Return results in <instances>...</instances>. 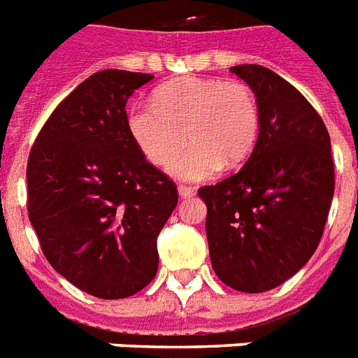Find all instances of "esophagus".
I'll return each instance as SVG.
<instances>
[{"mask_svg":"<svg viewBox=\"0 0 358 358\" xmlns=\"http://www.w3.org/2000/svg\"><path fill=\"white\" fill-rule=\"evenodd\" d=\"M178 193H180V196H182V199H189V196L195 195V189H193L191 185L182 184V185H178Z\"/></svg>","mask_w":358,"mask_h":358,"instance_id":"34e87169","label":"esophagus"}]
</instances>
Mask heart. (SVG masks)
Listing matches in <instances>:
<instances>
[{
  "mask_svg": "<svg viewBox=\"0 0 358 358\" xmlns=\"http://www.w3.org/2000/svg\"><path fill=\"white\" fill-rule=\"evenodd\" d=\"M128 129L156 167H169L189 140L190 150L171 171L178 178L202 180L221 165L238 167L249 157L260 131V109L243 81L185 76L157 87L154 103H135Z\"/></svg>",
  "mask_w": 358,
  "mask_h": 358,
  "instance_id": "heart-1",
  "label": "heart"
}]
</instances>
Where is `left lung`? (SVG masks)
<instances>
[{
  "label": "left lung",
  "mask_w": 358,
  "mask_h": 358,
  "mask_svg": "<svg viewBox=\"0 0 358 358\" xmlns=\"http://www.w3.org/2000/svg\"><path fill=\"white\" fill-rule=\"evenodd\" d=\"M230 72L255 91L260 134L243 167L199 195L215 275L260 294L295 275L320 245L334 193L331 137L312 103L273 70Z\"/></svg>",
  "instance_id": "obj_1"
}]
</instances>
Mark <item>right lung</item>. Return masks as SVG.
Returning a JSON list of instances; mask_svg holds the SVG:
<instances>
[{
  "instance_id": "obj_1",
  "label": "right lung",
  "mask_w": 358,
  "mask_h": 358,
  "mask_svg": "<svg viewBox=\"0 0 358 358\" xmlns=\"http://www.w3.org/2000/svg\"><path fill=\"white\" fill-rule=\"evenodd\" d=\"M154 76L102 70L48 117L27 159V213L46 260L100 299H124L157 273V236L178 204L146 162L126 102Z\"/></svg>"
}]
</instances>
